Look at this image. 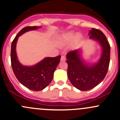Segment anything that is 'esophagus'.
Here are the masks:
<instances>
[{
	"label": "esophagus",
	"mask_w": 120,
	"mask_h": 120,
	"mask_svg": "<svg viewBox=\"0 0 120 120\" xmlns=\"http://www.w3.org/2000/svg\"><path fill=\"white\" fill-rule=\"evenodd\" d=\"M60 60H62V61H64V60H66V57L64 56H62L61 58H60Z\"/></svg>",
	"instance_id": "obj_1"
}]
</instances>
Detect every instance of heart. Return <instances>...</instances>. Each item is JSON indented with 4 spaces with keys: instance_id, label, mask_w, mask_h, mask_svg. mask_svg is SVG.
Here are the masks:
<instances>
[{
    "instance_id": "b5f03b06",
    "label": "heart",
    "mask_w": 120,
    "mask_h": 120,
    "mask_svg": "<svg viewBox=\"0 0 120 120\" xmlns=\"http://www.w3.org/2000/svg\"><path fill=\"white\" fill-rule=\"evenodd\" d=\"M74 37V36L73 34H70L65 37V39L66 40H70L71 39L73 38Z\"/></svg>"
}]
</instances>
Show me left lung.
Segmentation results:
<instances>
[{"mask_svg": "<svg viewBox=\"0 0 120 120\" xmlns=\"http://www.w3.org/2000/svg\"><path fill=\"white\" fill-rule=\"evenodd\" d=\"M89 35L90 38L99 41L103 48L101 57L96 64H85L80 58L79 50L70 51L66 55L67 76L72 85L80 91H88L100 84L109 65L111 47L105 34L99 29L92 28Z\"/></svg>", "mask_w": 120, "mask_h": 120, "instance_id": "8db88e82", "label": "left lung"}]
</instances>
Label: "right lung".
I'll return each instance as SVG.
<instances>
[{
    "label": "right lung",
    "instance_id": "obj_1",
    "mask_svg": "<svg viewBox=\"0 0 120 120\" xmlns=\"http://www.w3.org/2000/svg\"><path fill=\"white\" fill-rule=\"evenodd\" d=\"M37 26H26L16 35L11 44V61L13 73L21 84L28 89L35 91L42 90L52 82L53 74L60 62V56L56 57L45 58L42 61L33 66L21 65L17 60L16 44L18 37L25 32L36 30Z\"/></svg>",
    "mask_w": 120,
    "mask_h": 120
}]
</instances>
